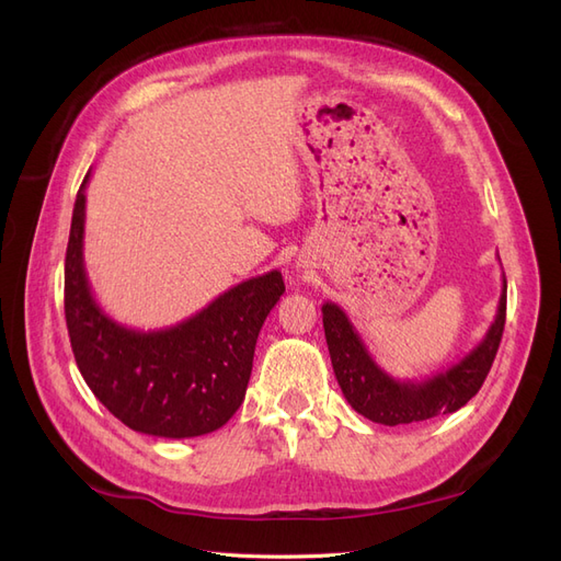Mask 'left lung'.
<instances>
[{
	"label": "left lung",
	"instance_id": "8db88e82",
	"mask_svg": "<svg viewBox=\"0 0 561 561\" xmlns=\"http://www.w3.org/2000/svg\"><path fill=\"white\" fill-rule=\"evenodd\" d=\"M505 304L507 283L503 278L499 313L482 342L461 363L431 379L398 381L375 363L348 316L336 304L325 301L322 304V328H325L334 377L342 386L344 398L355 412L375 423H383V426L426 421L437 414L461 410L482 388L491 363L496 358L505 328Z\"/></svg>",
	"mask_w": 561,
	"mask_h": 561
}]
</instances>
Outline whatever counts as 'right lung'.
<instances>
[{
    "mask_svg": "<svg viewBox=\"0 0 561 561\" xmlns=\"http://www.w3.org/2000/svg\"><path fill=\"white\" fill-rule=\"evenodd\" d=\"M89 175L65 254V320L83 381L138 433L184 439L222 428L245 398L254 344L285 293L280 271L233 285L173 328H126L98 307L83 268Z\"/></svg>",
    "mask_w": 561,
    "mask_h": 561,
    "instance_id": "1",
    "label": "right lung"
}]
</instances>
